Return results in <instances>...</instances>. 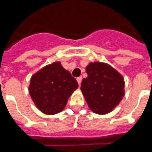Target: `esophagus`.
I'll use <instances>...</instances> for the list:
<instances>
[{
  "label": "esophagus",
  "instance_id": "esophagus-1",
  "mask_svg": "<svg viewBox=\"0 0 152 152\" xmlns=\"http://www.w3.org/2000/svg\"><path fill=\"white\" fill-rule=\"evenodd\" d=\"M76 80H77V82H78V85L80 86V84H81V81H82V77L81 76H79V77H77L76 78Z\"/></svg>",
  "mask_w": 152,
  "mask_h": 152
}]
</instances>
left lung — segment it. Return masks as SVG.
Segmentation results:
<instances>
[{
    "mask_svg": "<svg viewBox=\"0 0 152 152\" xmlns=\"http://www.w3.org/2000/svg\"><path fill=\"white\" fill-rule=\"evenodd\" d=\"M88 76L82 80L80 89L89 107L96 114H107L124 95L123 76L107 63H89Z\"/></svg>",
    "mask_w": 152,
    "mask_h": 152,
    "instance_id": "obj_1",
    "label": "left lung"
}]
</instances>
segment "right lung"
Segmentation results:
<instances>
[{"label":"right lung","mask_w":152,"mask_h":152,"mask_svg":"<svg viewBox=\"0 0 152 152\" xmlns=\"http://www.w3.org/2000/svg\"><path fill=\"white\" fill-rule=\"evenodd\" d=\"M78 88L76 80L56 62L47 65L31 76L29 94L40 111L57 114L65 108L67 100Z\"/></svg>","instance_id":"1"}]
</instances>
